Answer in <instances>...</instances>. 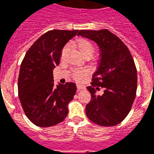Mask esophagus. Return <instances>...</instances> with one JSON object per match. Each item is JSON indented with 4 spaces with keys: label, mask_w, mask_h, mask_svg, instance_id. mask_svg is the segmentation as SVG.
<instances>
[{
    "label": "esophagus",
    "mask_w": 154,
    "mask_h": 154,
    "mask_svg": "<svg viewBox=\"0 0 154 154\" xmlns=\"http://www.w3.org/2000/svg\"><path fill=\"white\" fill-rule=\"evenodd\" d=\"M77 90H78V91H80V90H82V89H85V87L84 85H77Z\"/></svg>",
    "instance_id": "esophagus-1"
}]
</instances>
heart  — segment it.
Segmentation results:
<instances>
[{
    "mask_svg": "<svg viewBox=\"0 0 154 154\" xmlns=\"http://www.w3.org/2000/svg\"><path fill=\"white\" fill-rule=\"evenodd\" d=\"M74 46L77 48V49L82 54V56H83L85 58L90 57L94 54V49H95L93 43L89 40L86 39V38H83V37L77 39L74 42ZM66 49H67L66 47L63 48L62 51H61V55H63L66 52ZM87 74H88V72L85 69H75L72 72V76L73 79L77 80L78 82L82 81L85 77H86Z\"/></svg>",
    "mask_w": 154,
    "mask_h": 154,
    "instance_id": "1",
    "label": "heart"
}]
</instances>
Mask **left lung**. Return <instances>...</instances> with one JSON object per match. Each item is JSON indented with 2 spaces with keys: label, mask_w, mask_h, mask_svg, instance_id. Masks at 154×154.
I'll use <instances>...</instances> for the list:
<instances>
[{
  "label": "left lung",
  "mask_w": 154,
  "mask_h": 154,
  "mask_svg": "<svg viewBox=\"0 0 154 154\" xmlns=\"http://www.w3.org/2000/svg\"><path fill=\"white\" fill-rule=\"evenodd\" d=\"M78 35L97 42L101 49L98 67L87 87L92 99L86 105V116L101 126L118 125L129 114L136 97L134 58L124 42L108 29L80 30ZM101 88L103 95L97 94Z\"/></svg>",
  "instance_id": "8db88e82"
}]
</instances>
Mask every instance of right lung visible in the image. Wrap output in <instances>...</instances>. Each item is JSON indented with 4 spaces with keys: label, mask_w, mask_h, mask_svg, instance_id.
<instances>
[{
    "label": "right lung",
    "mask_w": 154,
    "mask_h": 154,
    "mask_svg": "<svg viewBox=\"0 0 154 154\" xmlns=\"http://www.w3.org/2000/svg\"><path fill=\"white\" fill-rule=\"evenodd\" d=\"M79 30L53 29L32 44L20 65L18 96L26 117L40 127L63 122L77 86L72 82L55 85L53 69L60 63L63 47Z\"/></svg>",
    "instance_id": "right-lung-1"
}]
</instances>
